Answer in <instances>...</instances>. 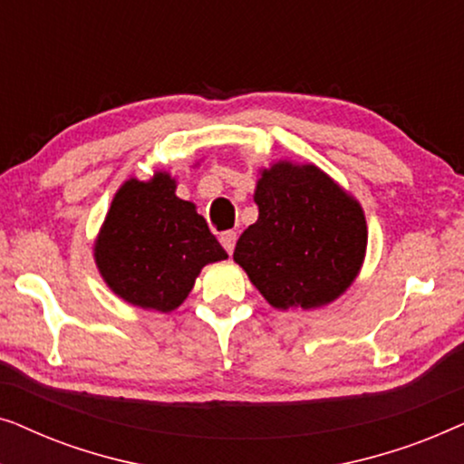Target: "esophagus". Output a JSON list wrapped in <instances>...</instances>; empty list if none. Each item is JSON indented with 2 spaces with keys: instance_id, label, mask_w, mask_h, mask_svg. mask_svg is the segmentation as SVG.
Returning a JSON list of instances; mask_svg holds the SVG:
<instances>
[{
  "instance_id": "1",
  "label": "esophagus",
  "mask_w": 464,
  "mask_h": 464,
  "mask_svg": "<svg viewBox=\"0 0 464 464\" xmlns=\"http://www.w3.org/2000/svg\"><path fill=\"white\" fill-rule=\"evenodd\" d=\"M219 240H221V245H224V249L227 251V256H230V253L234 251V245H237V232L227 230V232L221 234Z\"/></svg>"
}]
</instances>
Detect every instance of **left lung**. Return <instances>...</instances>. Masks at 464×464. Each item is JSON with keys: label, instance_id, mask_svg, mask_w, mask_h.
<instances>
[{"label": "left lung", "instance_id": "1", "mask_svg": "<svg viewBox=\"0 0 464 464\" xmlns=\"http://www.w3.org/2000/svg\"><path fill=\"white\" fill-rule=\"evenodd\" d=\"M259 218L234 262L275 308H314L351 287L365 256L359 202L321 169L278 162L257 181Z\"/></svg>", "mask_w": 464, "mask_h": 464}]
</instances>
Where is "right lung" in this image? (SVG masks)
<instances>
[{"instance_id":"1","label":"right lung","mask_w":464,"mask_h":464,"mask_svg":"<svg viewBox=\"0 0 464 464\" xmlns=\"http://www.w3.org/2000/svg\"><path fill=\"white\" fill-rule=\"evenodd\" d=\"M94 257L107 285L141 308L175 310L202 266L227 253L192 202L175 196V181L156 173L148 183L126 181L111 202Z\"/></svg>"}]
</instances>
